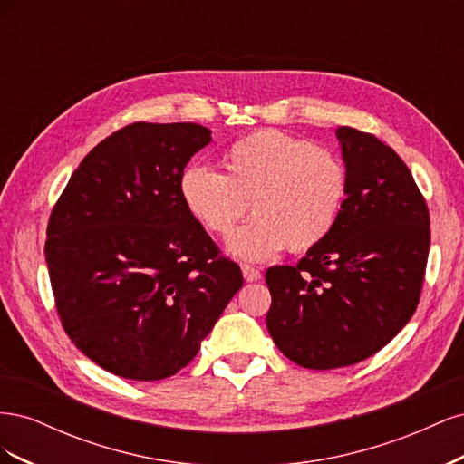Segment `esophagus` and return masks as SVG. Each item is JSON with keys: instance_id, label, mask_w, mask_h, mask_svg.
Masks as SVG:
<instances>
[{"instance_id": "esophagus-1", "label": "esophagus", "mask_w": 464, "mask_h": 464, "mask_svg": "<svg viewBox=\"0 0 464 464\" xmlns=\"http://www.w3.org/2000/svg\"><path fill=\"white\" fill-rule=\"evenodd\" d=\"M242 273H244V278L247 280V283H256V280H261V271L247 263L242 265Z\"/></svg>"}]
</instances>
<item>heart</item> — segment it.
Instances as JSON below:
<instances>
[{
	"instance_id": "1",
	"label": "heart",
	"mask_w": 464,
	"mask_h": 464,
	"mask_svg": "<svg viewBox=\"0 0 464 464\" xmlns=\"http://www.w3.org/2000/svg\"><path fill=\"white\" fill-rule=\"evenodd\" d=\"M224 174L193 164L179 178V198L193 220L227 237L251 201L254 220L228 242L246 261L275 257L286 246L307 251L333 232L348 193V174L334 152L283 131H256L224 152Z\"/></svg>"
}]
</instances>
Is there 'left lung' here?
Here are the masks:
<instances>
[{
    "mask_svg": "<svg viewBox=\"0 0 464 464\" xmlns=\"http://www.w3.org/2000/svg\"><path fill=\"white\" fill-rule=\"evenodd\" d=\"M348 193L333 232L296 266L265 280L275 344L307 370L370 358L416 312L430 251V213L399 154L377 137L339 128Z\"/></svg>",
    "mask_w": 464,
    "mask_h": 464,
    "instance_id": "1",
    "label": "left lung"
}]
</instances>
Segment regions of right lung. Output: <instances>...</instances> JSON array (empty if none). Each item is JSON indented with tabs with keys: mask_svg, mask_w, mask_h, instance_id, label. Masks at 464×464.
<instances>
[{
	"mask_svg": "<svg viewBox=\"0 0 464 464\" xmlns=\"http://www.w3.org/2000/svg\"><path fill=\"white\" fill-rule=\"evenodd\" d=\"M210 139L198 123H131L82 159L52 210L44 254L62 325L110 373H178L244 285L179 198Z\"/></svg>",
	"mask_w": 464,
	"mask_h": 464,
	"instance_id": "add662e5",
	"label": "right lung"
}]
</instances>
